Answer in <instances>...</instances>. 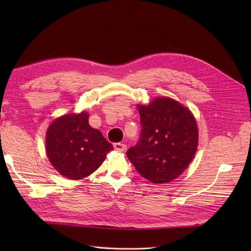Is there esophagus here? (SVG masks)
I'll use <instances>...</instances> for the list:
<instances>
[{"label":"esophagus","instance_id":"34e87169","mask_svg":"<svg viewBox=\"0 0 251 251\" xmlns=\"http://www.w3.org/2000/svg\"><path fill=\"white\" fill-rule=\"evenodd\" d=\"M114 148H115V150L118 151H124L126 149V146L125 143L118 142V143H114Z\"/></svg>","mask_w":251,"mask_h":251}]
</instances>
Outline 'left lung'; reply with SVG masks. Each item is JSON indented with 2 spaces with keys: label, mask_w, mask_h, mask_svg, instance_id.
Here are the masks:
<instances>
[{
  "label": "left lung",
  "mask_w": 251,
  "mask_h": 251,
  "mask_svg": "<svg viewBox=\"0 0 251 251\" xmlns=\"http://www.w3.org/2000/svg\"><path fill=\"white\" fill-rule=\"evenodd\" d=\"M142 126L137 146L126 151L143 178L156 184L177 179L194 159L199 131L194 114L173 98L155 97L137 104Z\"/></svg>",
  "instance_id": "obj_1"
}]
</instances>
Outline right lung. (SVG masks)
<instances>
[{
  "mask_svg": "<svg viewBox=\"0 0 251 251\" xmlns=\"http://www.w3.org/2000/svg\"><path fill=\"white\" fill-rule=\"evenodd\" d=\"M46 154L56 172L71 180L94 173L114 148L89 125L86 111L55 118L46 132Z\"/></svg>",
  "mask_w": 251,
  "mask_h": 251,
  "instance_id": "obj_1",
  "label": "right lung"
}]
</instances>
